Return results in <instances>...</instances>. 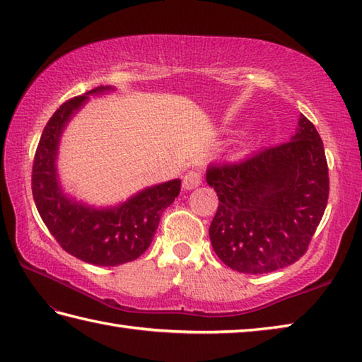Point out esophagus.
<instances>
[{"label":"esophagus","instance_id":"34e87169","mask_svg":"<svg viewBox=\"0 0 362 362\" xmlns=\"http://www.w3.org/2000/svg\"><path fill=\"white\" fill-rule=\"evenodd\" d=\"M202 183V173L201 171H188L183 174V188L185 189H193L197 188Z\"/></svg>","mask_w":362,"mask_h":362}]
</instances>
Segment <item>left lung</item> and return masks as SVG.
Returning a JSON list of instances; mask_svg holds the SVG:
<instances>
[{
    "label": "left lung",
    "mask_w": 362,
    "mask_h": 362,
    "mask_svg": "<svg viewBox=\"0 0 362 362\" xmlns=\"http://www.w3.org/2000/svg\"><path fill=\"white\" fill-rule=\"evenodd\" d=\"M292 141L207 168L218 194L210 224L216 256L232 270L272 273L306 254L328 204L323 141L303 115Z\"/></svg>",
    "instance_id": "obj_1"
}]
</instances>
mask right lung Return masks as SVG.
<instances>
[{"label":"right lung","mask_w":362,"mask_h":362,"mask_svg":"<svg viewBox=\"0 0 362 362\" xmlns=\"http://www.w3.org/2000/svg\"><path fill=\"white\" fill-rule=\"evenodd\" d=\"M105 89L110 88L88 94ZM88 94L64 102L42 132L33 163V197L42 221L64 251L92 265L116 267L138 259L151 246L163 210L180 193V180L147 188L106 210L84 207L64 196L56 180V151L64 125Z\"/></svg>","instance_id":"1"}]
</instances>
